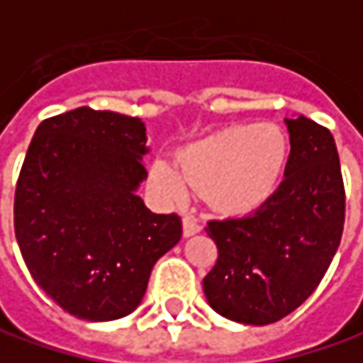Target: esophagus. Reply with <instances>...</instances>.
I'll list each match as a JSON object with an SVG mask.
<instances>
[{
    "mask_svg": "<svg viewBox=\"0 0 363 363\" xmlns=\"http://www.w3.org/2000/svg\"><path fill=\"white\" fill-rule=\"evenodd\" d=\"M201 231V225H199V221L193 217V215H184L182 217V233H184V238H191V235H195Z\"/></svg>",
    "mask_w": 363,
    "mask_h": 363,
    "instance_id": "esophagus-1",
    "label": "esophagus"
}]
</instances>
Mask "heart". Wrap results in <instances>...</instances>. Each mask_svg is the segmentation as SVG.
I'll list each match as a JSON object with an SVG mask.
<instances>
[{
	"mask_svg": "<svg viewBox=\"0 0 363 363\" xmlns=\"http://www.w3.org/2000/svg\"><path fill=\"white\" fill-rule=\"evenodd\" d=\"M289 150V135L276 123L229 125L182 148L177 156L179 171L156 160L150 181L172 203H182L191 184L205 189L213 209L240 215L258 209L274 195Z\"/></svg>",
	"mask_w": 363,
	"mask_h": 363,
	"instance_id": "heart-1",
	"label": "heart"
}]
</instances>
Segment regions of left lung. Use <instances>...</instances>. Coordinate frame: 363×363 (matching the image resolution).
Listing matches in <instances>:
<instances>
[{"label": "left lung", "mask_w": 363, "mask_h": 363, "mask_svg": "<svg viewBox=\"0 0 363 363\" xmlns=\"http://www.w3.org/2000/svg\"><path fill=\"white\" fill-rule=\"evenodd\" d=\"M291 154L274 195L244 217L213 219L219 258L203 278L215 313L244 325H270L301 307L337 252L345 191L331 132L305 116L284 119Z\"/></svg>", "instance_id": "1"}]
</instances>
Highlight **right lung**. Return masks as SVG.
Masks as SVG:
<instances>
[{"label":"right lung","mask_w":363,"mask_h":363,"mask_svg":"<svg viewBox=\"0 0 363 363\" xmlns=\"http://www.w3.org/2000/svg\"><path fill=\"white\" fill-rule=\"evenodd\" d=\"M146 125L77 107L44 119L16 184L13 225L26 266L58 307L113 321L144 298L152 268L182 235L181 217L152 213Z\"/></svg>","instance_id":"right-lung-1"}]
</instances>
